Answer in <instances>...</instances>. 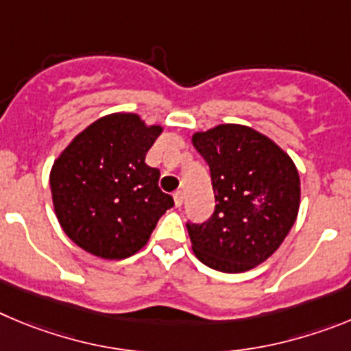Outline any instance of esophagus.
<instances>
[{"label":"esophagus","instance_id":"34e87169","mask_svg":"<svg viewBox=\"0 0 351 351\" xmlns=\"http://www.w3.org/2000/svg\"><path fill=\"white\" fill-rule=\"evenodd\" d=\"M173 199H175V206L180 208L183 204V192L178 191L175 192V195H173Z\"/></svg>","mask_w":351,"mask_h":351}]
</instances>
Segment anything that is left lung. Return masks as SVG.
Instances as JSON below:
<instances>
[{
	"instance_id": "obj_1",
	"label": "left lung",
	"mask_w": 351,
	"mask_h": 351,
	"mask_svg": "<svg viewBox=\"0 0 351 351\" xmlns=\"http://www.w3.org/2000/svg\"><path fill=\"white\" fill-rule=\"evenodd\" d=\"M192 145L210 166L217 199L208 222L187 223L194 255L222 273L254 269L280 248L298 219V168L282 147L248 125L197 131Z\"/></svg>"
}]
</instances>
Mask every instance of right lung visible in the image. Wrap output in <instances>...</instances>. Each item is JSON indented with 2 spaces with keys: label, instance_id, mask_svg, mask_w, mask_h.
Listing matches in <instances>:
<instances>
[{
  "label": "right lung",
  "instance_id": "obj_1",
  "mask_svg": "<svg viewBox=\"0 0 351 351\" xmlns=\"http://www.w3.org/2000/svg\"><path fill=\"white\" fill-rule=\"evenodd\" d=\"M162 132L138 113L101 117L53 160L50 192L56 217L75 245L119 261L140 252L173 197L159 189V169L145 156Z\"/></svg>",
  "mask_w": 351,
  "mask_h": 351
}]
</instances>
